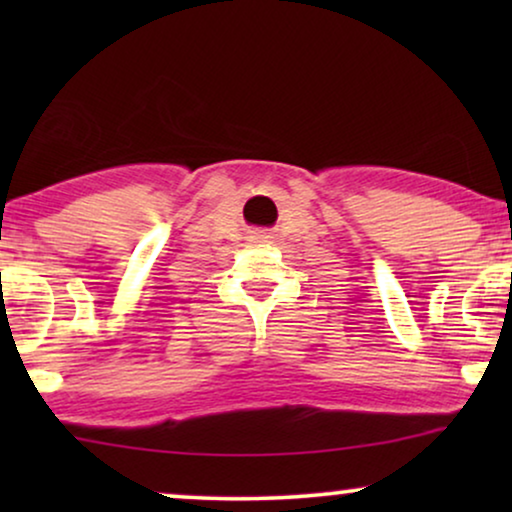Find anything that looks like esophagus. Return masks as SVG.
I'll return each mask as SVG.
<instances>
[{
  "label": "esophagus",
  "instance_id": "1",
  "mask_svg": "<svg viewBox=\"0 0 512 512\" xmlns=\"http://www.w3.org/2000/svg\"><path fill=\"white\" fill-rule=\"evenodd\" d=\"M263 240H265V235H263Z\"/></svg>",
  "mask_w": 512,
  "mask_h": 512
}]
</instances>
